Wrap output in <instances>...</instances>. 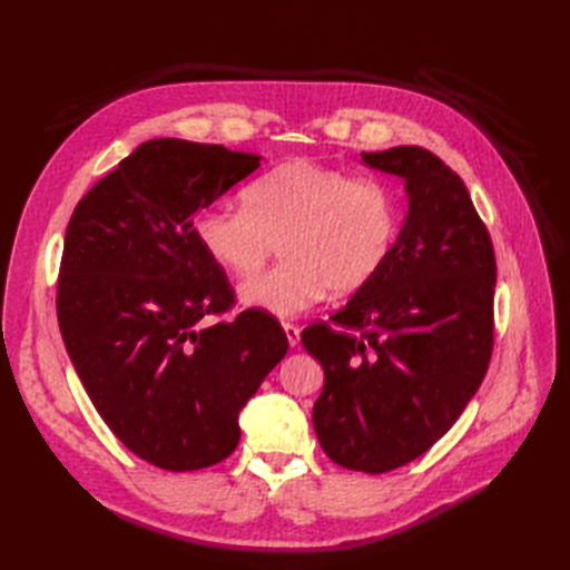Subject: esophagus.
Here are the masks:
<instances>
[{
    "label": "esophagus",
    "mask_w": 570,
    "mask_h": 570,
    "mask_svg": "<svg viewBox=\"0 0 570 570\" xmlns=\"http://www.w3.org/2000/svg\"><path fill=\"white\" fill-rule=\"evenodd\" d=\"M283 330H285L287 343H289L292 347L299 345V341H302V334H299V327H296V324H292V322H283Z\"/></svg>",
    "instance_id": "esophagus-1"
}]
</instances>
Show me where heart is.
Instances as JSON below:
<instances>
[{
    "label": "heart",
    "instance_id": "b5f03b06",
    "mask_svg": "<svg viewBox=\"0 0 570 570\" xmlns=\"http://www.w3.org/2000/svg\"><path fill=\"white\" fill-rule=\"evenodd\" d=\"M243 208L206 206L193 232L204 255L234 276L257 271L274 243L278 266L238 285L243 304L276 317L366 287L394 255L401 208L394 189L377 178L296 159L253 180Z\"/></svg>",
    "mask_w": 570,
    "mask_h": 570
}]
</instances>
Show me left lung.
Instances as JSON below:
<instances>
[{"instance_id":"1","label":"left lung","mask_w":570,"mask_h":570,"mask_svg":"<svg viewBox=\"0 0 570 570\" xmlns=\"http://www.w3.org/2000/svg\"><path fill=\"white\" fill-rule=\"evenodd\" d=\"M399 176L409 213L366 287L304 330L324 368L313 426L332 462L387 473L424 454L478 392L494 345L497 259L464 180L420 146L362 153Z\"/></svg>"}]
</instances>
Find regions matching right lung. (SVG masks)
Segmentation results:
<instances>
[{"mask_svg":"<svg viewBox=\"0 0 570 570\" xmlns=\"http://www.w3.org/2000/svg\"><path fill=\"white\" fill-rule=\"evenodd\" d=\"M259 155L183 139L141 144L78 202L65 236L58 322L97 413L165 471L223 462L238 413L287 352L276 317L206 324L234 289L195 238V215Z\"/></svg>","mask_w":570,"mask_h":570,"instance_id":"obj_1","label":"right lung"}]
</instances>
